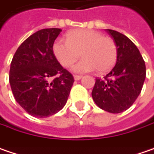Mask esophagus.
I'll return each instance as SVG.
<instances>
[{"label": "esophagus", "mask_w": 154, "mask_h": 154, "mask_svg": "<svg viewBox=\"0 0 154 154\" xmlns=\"http://www.w3.org/2000/svg\"><path fill=\"white\" fill-rule=\"evenodd\" d=\"M82 78V75H77V74L74 75V80H75V81H79V80H81Z\"/></svg>", "instance_id": "1"}]
</instances>
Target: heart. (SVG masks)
I'll return each instance as SVG.
<instances>
[{
	"mask_svg": "<svg viewBox=\"0 0 154 154\" xmlns=\"http://www.w3.org/2000/svg\"><path fill=\"white\" fill-rule=\"evenodd\" d=\"M52 51L63 66H72L82 55L83 58L73 66V71L85 72L96 70L104 73L110 70L117 59L115 41L94 29H73L66 34V40L57 39Z\"/></svg>",
	"mask_w": 154,
	"mask_h": 154,
	"instance_id": "b5f03b06",
	"label": "heart"
}]
</instances>
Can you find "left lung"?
<instances>
[{
    "label": "left lung",
    "mask_w": 154,
    "mask_h": 154,
    "mask_svg": "<svg viewBox=\"0 0 154 154\" xmlns=\"http://www.w3.org/2000/svg\"><path fill=\"white\" fill-rule=\"evenodd\" d=\"M107 32L116 45V63L103 79H95L92 97L99 108L116 114L134 103L141 92L146 69L142 55L131 39L113 29Z\"/></svg>",
    "instance_id": "left-lung-1"
}]
</instances>
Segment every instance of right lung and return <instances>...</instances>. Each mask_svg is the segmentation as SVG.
<instances>
[{
	"mask_svg": "<svg viewBox=\"0 0 154 154\" xmlns=\"http://www.w3.org/2000/svg\"><path fill=\"white\" fill-rule=\"evenodd\" d=\"M61 30L51 28L35 32L18 47L10 64L9 83L14 97L33 116L47 117L61 110L74 82L52 51Z\"/></svg>",
	"mask_w": 154,
	"mask_h": 154,
	"instance_id": "1",
	"label": "right lung"
}]
</instances>
